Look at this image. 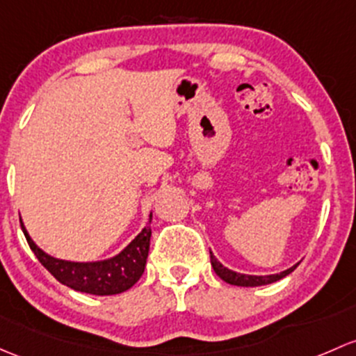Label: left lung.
Returning <instances> with one entry per match:
<instances>
[{"label": "left lung", "instance_id": "8db88e82", "mask_svg": "<svg viewBox=\"0 0 356 356\" xmlns=\"http://www.w3.org/2000/svg\"><path fill=\"white\" fill-rule=\"evenodd\" d=\"M209 257H211V266H213V269H215L216 275H218L220 278L223 280V282L230 283V285H235V286H263V285H269V283H275V282H278V280L285 278L286 275H290V273L298 266V263H297L295 266L288 268L282 273H276V275H264V276L242 275V273L232 271V269L223 266V264L220 263V261L216 259L215 256H213L211 250H209Z\"/></svg>", "mask_w": 356, "mask_h": 356}]
</instances>
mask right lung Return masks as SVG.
<instances>
[{"instance_id":"add662e5","label":"right lung","mask_w":356,"mask_h":356,"mask_svg":"<svg viewBox=\"0 0 356 356\" xmlns=\"http://www.w3.org/2000/svg\"><path fill=\"white\" fill-rule=\"evenodd\" d=\"M149 222H152V213H149L147 227L114 257L104 261H92V263H74V261L56 259V257L44 252L30 238L27 228L20 218L22 230H24L32 252L59 283L81 291V293L100 295V297L122 293L141 278L145 266H147L149 237H152Z\"/></svg>"}]
</instances>
